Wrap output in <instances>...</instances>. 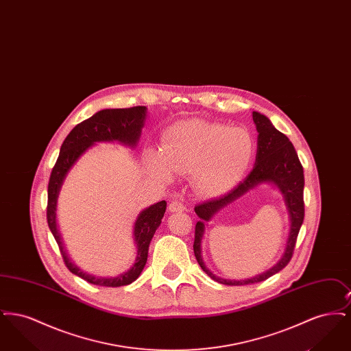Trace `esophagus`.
<instances>
[{
    "label": "esophagus",
    "instance_id": "obj_1",
    "mask_svg": "<svg viewBox=\"0 0 351 351\" xmlns=\"http://www.w3.org/2000/svg\"><path fill=\"white\" fill-rule=\"evenodd\" d=\"M168 209H169V212H184L185 206H184L183 202L175 200L171 201V202H169V205H168Z\"/></svg>",
    "mask_w": 351,
    "mask_h": 351
}]
</instances>
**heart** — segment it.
Instances as JSON below:
<instances>
[{
  "label": "heart",
  "instance_id": "1",
  "mask_svg": "<svg viewBox=\"0 0 351 351\" xmlns=\"http://www.w3.org/2000/svg\"><path fill=\"white\" fill-rule=\"evenodd\" d=\"M254 138L245 128L191 119L172 126L163 149L147 151V163L168 178L169 167L189 172L193 188L204 196H218L233 185L250 163Z\"/></svg>",
  "mask_w": 351,
  "mask_h": 351
}]
</instances>
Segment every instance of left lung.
I'll return each instance as SVG.
<instances>
[{"instance_id": "8db88e82", "label": "left lung", "mask_w": 351, "mask_h": 351, "mask_svg": "<svg viewBox=\"0 0 351 351\" xmlns=\"http://www.w3.org/2000/svg\"><path fill=\"white\" fill-rule=\"evenodd\" d=\"M252 119L258 130V150L255 166L243 182L234 186L232 191L213 200L204 201L195 206V212L200 218L195 228L193 251L200 267L218 283L226 285H245L259 283L283 269L292 259L298 235L304 221V171L300 159L293 145L287 135L274 128L266 116L252 112ZM263 181H271L278 185L284 193L285 200L290 213L291 228L287 246L282 259L266 273L246 281H226L215 277L204 267L200 258V239L204 230V222L210 220L219 208L236 199L255 184Z\"/></svg>"}]
</instances>
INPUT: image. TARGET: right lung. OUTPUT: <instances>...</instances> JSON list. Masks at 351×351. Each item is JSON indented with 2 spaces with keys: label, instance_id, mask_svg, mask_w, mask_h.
Returning a JSON list of instances; mask_svg holds the SVG:
<instances>
[{
  "label": "right lung",
  "instance_id": "obj_1",
  "mask_svg": "<svg viewBox=\"0 0 351 351\" xmlns=\"http://www.w3.org/2000/svg\"><path fill=\"white\" fill-rule=\"evenodd\" d=\"M146 118V106H133L125 109H104L97 112L79 125H76L64 139L58 160L51 171L49 180V197H47V222L51 233L53 235L66 267L88 283L101 287H122L133 283L141 275L147 262V254L151 239L159 228L165 216L167 202L159 201L150 208L139 213L134 225V239L136 243V259L133 267L117 278H97L83 272L76 267L69 259L60 241V234L56 228V200L60 186L67 175L69 168L82 156L84 151L96 142L118 141L128 146H135Z\"/></svg>",
  "mask_w": 351,
  "mask_h": 351
}]
</instances>
